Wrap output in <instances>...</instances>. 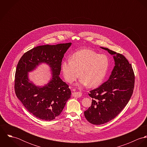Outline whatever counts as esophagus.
<instances>
[{
    "instance_id": "34e87169",
    "label": "esophagus",
    "mask_w": 147,
    "mask_h": 147,
    "mask_svg": "<svg viewBox=\"0 0 147 147\" xmlns=\"http://www.w3.org/2000/svg\"><path fill=\"white\" fill-rule=\"evenodd\" d=\"M72 95L73 97H76V98H79L82 96V94L80 92H73L72 93Z\"/></svg>"
}]
</instances>
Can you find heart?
Segmentation results:
<instances>
[{"label":"heart","instance_id":"obj_1","mask_svg":"<svg viewBox=\"0 0 147 147\" xmlns=\"http://www.w3.org/2000/svg\"><path fill=\"white\" fill-rule=\"evenodd\" d=\"M109 67V61L105 55L82 49L74 53L70 61H64L61 68L65 80L69 83L74 82L79 76L78 85L96 87L102 82Z\"/></svg>","mask_w":147,"mask_h":147}]
</instances>
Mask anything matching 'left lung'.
Returning <instances> with one entry per match:
<instances>
[{"mask_svg":"<svg viewBox=\"0 0 147 147\" xmlns=\"http://www.w3.org/2000/svg\"><path fill=\"white\" fill-rule=\"evenodd\" d=\"M114 55L115 66L109 79L90 90L92 105L84 111L86 120L99 125L115 118L124 109L133 93L135 75L132 65L122 54L101 47Z\"/></svg>","mask_w":147,"mask_h":147,"instance_id":"8db88e82","label":"left lung"}]
</instances>
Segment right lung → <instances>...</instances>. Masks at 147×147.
I'll use <instances>...</instances> for the list:
<instances>
[{"mask_svg": "<svg viewBox=\"0 0 147 147\" xmlns=\"http://www.w3.org/2000/svg\"><path fill=\"white\" fill-rule=\"evenodd\" d=\"M71 44L37 46L24 53L18 62L15 79L16 95L28 111L37 118L49 121L54 119L71 97L68 85L59 75L64 54ZM42 63L50 66L53 76L49 83L38 87L30 82L28 72Z\"/></svg>", "mask_w": 147, "mask_h": 147, "instance_id": "right-lung-1", "label": "right lung"}]
</instances>
